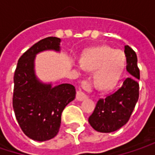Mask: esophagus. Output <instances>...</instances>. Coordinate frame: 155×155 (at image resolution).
Instances as JSON below:
<instances>
[{"label":"esophagus","instance_id":"1","mask_svg":"<svg viewBox=\"0 0 155 155\" xmlns=\"http://www.w3.org/2000/svg\"><path fill=\"white\" fill-rule=\"evenodd\" d=\"M81 86H82V89L87 91H91V84L88 81H83L81 83ZM86 97H87V95L81 91V89H79L77 91V93H76V100L81 101H83L84 99H86Z\"/></svg>","mask_w":155,"mask_h":155}]
</instances>
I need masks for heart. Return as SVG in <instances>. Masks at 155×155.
Here are the masks:
<instances>
[{"label":"heart","instance_id":"1","mask_svg":"<svg viewBox=\"0 0 155 155\" xmlns=\"http://www.w3.org/2000/svg\"><path fill=\"white\" fill-rule=\"evenodd\" d=\"M126 64L122 51L108 47L93 48L82 58V66L89 71H97L95 82L101 90L112 88L121 76Z\"/></svg>","mask_w":155,"mask_h":155}]
</instances>
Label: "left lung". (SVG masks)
Instances as JSON below:
<instances>
[{
    "instance_id": "left-lung-1",
    "label": "left lung",
    "mask_w": 155,
    "mask_h": 155,
    "mask_svg": "<svg viewBox=\"0 0 155 155\" xmlns=\"http://www.w3.org/2000/svg\"><path fill=\"white\" fill-rule=\"evenodd\" d=\"M127 71L129 77L125 79L121 87L105 99L98 101L89 123L98 132L110 133L117 131L129 120L139 97L140 72L137 67L136 52L125 46Z\"/></svg>"
}]
</instances>
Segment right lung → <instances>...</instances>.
<instances>
[{
	"label": "right lung",
	"mask_w": 155,
	"mask_h": 155,
	"mask_svg": "<svg viewBox=\"0 0 155 155\" xmlns=\"http://www.w3.org/2000/svg\"><path fill=\"white\" fill-rule=\"evenodd\" d=\"M60 38L49 37L33 45L18 59L14 74L12 105L16 119L28 137L38 142L57 135L62 112L76 94L72 84L53 86L42 82L35 74L36 55L47 50L60 52Z\"/></svg>",
	"instance_id": "add662e5"
}]
</instances>
